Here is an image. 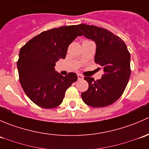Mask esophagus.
Segmentation results:
<instances>
[{"mask_svg": "<svg viewBox=\"0 0 149 149\" xmlns=\"http://www.w3.org/2000/svg\"><path fill=\"white\" fill-rule=\"evenodd\" d=\"M84 79V76L81 74H78V79L79 80H81V79Z\"/></svg>", "mask_w": 149, "mask_h": 149, "instance_id": "esophagus-1", "label": "esophagus"}]
</instances>
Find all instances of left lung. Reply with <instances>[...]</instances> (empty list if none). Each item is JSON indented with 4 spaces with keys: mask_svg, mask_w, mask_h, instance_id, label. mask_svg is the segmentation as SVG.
Masks as SVG:
<instances>
[{
    "mask_svg": "<svg viewBox=\"0 0 149 149\" xmlns=\"http://www.w3.org/2000/svg\"><path fill=\"white\" fill-rule=\"evenodd\" d=\"M84 36L96 43V63L102 66V79L94 81L84 77L88 88L81 93L86 104L92 107L109 106L117 101L124 92L130 76V55L121 38L107 29L93 25H77Z\"/></svg>",
    "mask_w": 149,
    "mask_h": 149,
    "instance_id": "obj_1",
    "label": "left lung"
}]
</instances>
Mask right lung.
Segmentation results:
<instances>
[{
	"mask_svg": "<svg viewBox=\"0 0 149 149\" xmlns=\"http://www.w3.org/2000/svg\"><path fill=\"white\" fill-rule=\"evenodd\" d=\"M81 33L77 25L47 30L33 37L20 49L17 61L19 81L26 96L38 106H59L66 90L78 79L75 73L63 76L55 63L65 59L69 45Z\"/></svg>",
	"mask_w": 149,
	"mask_h": 149,
	"instance_id": "right-lung-1",
	"label": "right lung"
}]
</instances>
